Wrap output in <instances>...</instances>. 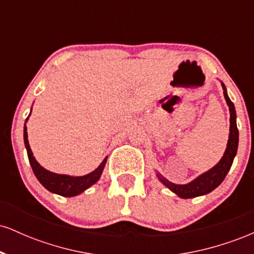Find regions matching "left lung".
<instances>
[{"instance_id": "8db88e82", "label": "left lung", "mask_w": 254, "mask_h": 254, "mask_svg": "<svg viewBox=\"0 0 254 254\" xmlns=\"http://www.w3.org/2000/svg\"><path fill=\"white\" fill-rule=\"evenodd\" d=\"M223 88V95L226 99L227 105L229 107V113H230V127H229V138L228 143H227L226 151H224L222 159L218 161L217 165H215L214 167L210 168L209 171H206L205 173L200 174L199 177H197L196 179L192 180V182L184 184V185H179V184L171 183L170 180L166 179L165 177H162L160 173H156L157 178L160 179V182L164 184L165 186H167L172 192L178 194L180 198H194L198 196H203V194L209 193L212 190L217 188L221 183L223 182L224 178H226L227 173H228L230 167H232L233 160H234L235 155H237L238 151V144H239V131L237 127V112H235L234 104L232 103L228 94H227L226 86L223 82H221Z\"/></svg>"}]
</instances>
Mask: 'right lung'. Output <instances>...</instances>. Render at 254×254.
<instances>
[{"label": "right lung", "mask_w": 254, "mask_h": 254, "mask_svg": "<svg viewBox=\"0 0 254 254\" xmlns=\"http://www.w3.org/2000/svg\"><path fill=\"white\" fill-rule=\"evenodd\" d=\"M28 117H30V116H28ZM27 119H26V122H27ZM24 141L26 150H27L28 160H30V165L32 170H33L34 176L37 177V179L39 180V183L42 184L46 190L63 197L77 196V194L82 193L83 191H86L87 189L90 188L93 184L97 183L98 180L100 179V176L101 173H103L104 167L107 161L106 156L103 160V162L99 165L97 170H94L93 172H90V173L82 177H71L66 176V174H57L54 173V172L45 170V168L42 167V166L39 165V162L34 159L33 153H32L30 148V143H28L27 127H26V124L24 127Z\"/></svg>", "instance_id": "1"}]
</instances>
